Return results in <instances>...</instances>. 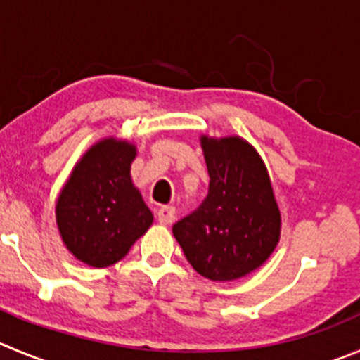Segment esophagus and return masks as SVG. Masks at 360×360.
<instances>
[{"label":"esophagus","mask_w":360,"mask_h":360,"mask_svg":"<svg viewBox=\"0 0 360 360\" xmlns=\"http://www.w3.org/2000/svg\"><path fill=\"white\" fill-rule=\"evenodd\" d=\"M157 219H159L160 224H171L174 221V207L169 205H164L157 210Z\"/></svg>","instance_id":"esophagus-1"}]
</instances>
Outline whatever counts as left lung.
Returning a JSON list of instances; mask_svg holds the SVG:
<instances>
[{
    "label": "left lung",
    "instance_id": "left-lung-1",
    "mask_svg": "<svg viewBox=\"0 0 360 360\" xmlns=\"http://www.w3.org/2000/svg\"><path fill=\"white\" fill-rule=\"evenodd\" d=\"M208 194L173 224L187 262L212 281H233L266 262L279 242L281 214L262 157L242 138H201Z\"/></svg>",
    "mask_w": 360,
    "mask_h": 360
}]
</instances>
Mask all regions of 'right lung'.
<instances>
[{"instance_id": "obj_1", "label": "right lung", "mask_w": 360, "mask_h": 360, "mask_svg": "<svg viewBox=\"0 0 360 360\" xmlns=\"http://www.w3.org/2000/svg\"><path fill=\"white\" fill-rule=\"evenodd\" d=\"M134 145L109 138L91 146L72 171L56 205L68 251L86 265L120 262L152 226L153 215L132 186Z\"/></svg>"}]
</instances>
